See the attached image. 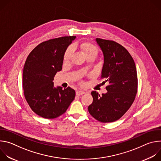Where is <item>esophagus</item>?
Masks as SVG:
<instances>
[{
	"mask_svg": "<svg viewBox=\"0 0 161 161\" xmlns=\"http://www.w3.org/2000/svg\"><path fill=\"white\" fill-rule=\"evenodd\" d=\"M85 94V92L81 91V90H78V91H76V96H81V95H83V94Z\"/></svg>",
	"mask_w": 161,
	"mask_h": 161,
	"instance_id": "obj_1",
	"label": "esophagus"
}]
</instances>
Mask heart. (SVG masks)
<instances>
[{
	"label": "heart",
	"instance_id": "b5f03b06",
	"mask_svg": "<svg viewBox=\"0 0 161 161\" xmlns=\"http://www.w3.org/2000/svg\"><path fill=\"white\" fill-rule=\"evenodd\" d=\"M80 48L83 52V54L86 57L89 55H97L99 53V49L94 44L90 42H83L80 44ZM75 50V47L73 45H71L65 50L64 55V61L67 62L71 58Z\"/></svg>",
	"mask_w": 161,
	"mask_h": 161
}]
</instances>
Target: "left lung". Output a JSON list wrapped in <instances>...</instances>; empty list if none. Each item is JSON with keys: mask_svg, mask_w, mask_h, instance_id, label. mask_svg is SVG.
I'll use <instances>...</instances> for the list:
<instances>
[{"mask_svg": "<svg viewBox=\"0 0 161 161\" xmlns=\"http://www.w3.org/2000/svg\"><path fill=\"white\" fill-rule=\"evenodd\" d=\"M104 55L101 78L109 85L102 96L91 92L93 102L88 108L95 119L113 122L120 119L130 108L137 92V76L134 61L129 52L115 41L96 38Z\"/></svg>", "mask_w": 161, "mask_h": 161, "instance_id": "8db88e82", "label": "left lung"}]
</instances>
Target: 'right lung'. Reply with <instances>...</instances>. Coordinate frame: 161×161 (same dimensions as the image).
Masks as SVG:
<instances>
[{
  "label": "right lung",
  "mask_w": 161,
  "mask_h": 161,
  "mask_svg": "<svg viewBox=\"0 0 161 161\" xmlns=\"http://www.w3.org/2000/svg\"><path fill=\"white\" fill-rule=\"evenodd\" d=\"M76 36H64L44 41L28 55L23 71L25 99L37 115L48 119L64 114L75 97L69 86H54L53 80L62 67L64 55Z\"/></svg>",
  "instance_id": "right-lung-1"
}]
</instances>
